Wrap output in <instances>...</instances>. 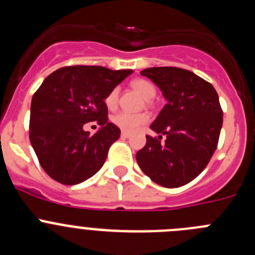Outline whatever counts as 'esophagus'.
<instances>
[{"label": "esophagus", "mask_w": 255, "mask_h": 255, "mask_svg": "<svg viewBox=\"0 0 255 255\" xmlns=\"http://www.w3.org/2000/svg\"><path fill=\"white\" fill-rule=\"evenodd\" d=\"M130 132H126V131H123L121 132V138H124V139H126V138H130Z\"/></svg>", "instance_id": "obj_1"}]
</instances>
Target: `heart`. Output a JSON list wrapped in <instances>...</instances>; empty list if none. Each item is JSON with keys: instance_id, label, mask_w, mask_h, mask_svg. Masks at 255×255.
Here are the masks:
<instances>
[{"instance_id": "heart-1", "label": "heart", "mask_w": 255, "mask_h": 255, "mask_svg": "<svg viewBox=\"0 0 255 255\" xmlns=\"http://www.w3.org/2000/svg\"><path fill=\"white\" fill-rule=\"evenodd\" d=\"M131 87L134 91L138 92L144 100H152L155 96V88L153 87L152 83L144 79H135L131 82ZM117 98H119V92L117 89H114L106 97L105 103L107 108L114 110L117 106ZM148 121V115L145 114H132V112H119L112 117V123L120 128L123 131L134 132L143 126Z\"/></svg>"}]
</instances>
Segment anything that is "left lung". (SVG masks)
Returning a JSON list of instances; mask_svg holds the SVG:
<instances>
[{
	"label": "left lung",
	"instance_id": "8db88e82",
	"mask_svg": "<svg viewBox=\"0 0 255 255\" xmlns=\"http://www.w3.org/2000/svg\"><path fill=\"white\" fill-rule=\"evenodd\" d=\"M140 74L161 89L167 103L150 125L158 138L147 135L136 162L158 185L179 188L207 167L217 148L224 121L218 94L204 79L180 67H149Z\"/></svg>",
	"mask_w": 255,
	"mask_h": 255
}]
</instances>
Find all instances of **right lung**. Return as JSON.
I'll list each match as a JSON object with an SVG mask.
<instances>
[{"mask_svg":"<svg viewBox=\"0 0 255 255\" xmlns=\"http://www.w3.org/2000/svg\"><path fill=\"white\" fill-rule=\"evenodd\" d=\"M132 70L67 66L47 76L31 100L29 139L40 166L64 185H76L105 163L120 129L108 123L105 100ZM97 121L96 134L82 126Z\"/></svg>","mask_w":255,"mask_h":255,"instance_id":"add662e5","label":"right lung"}]
</instances>
